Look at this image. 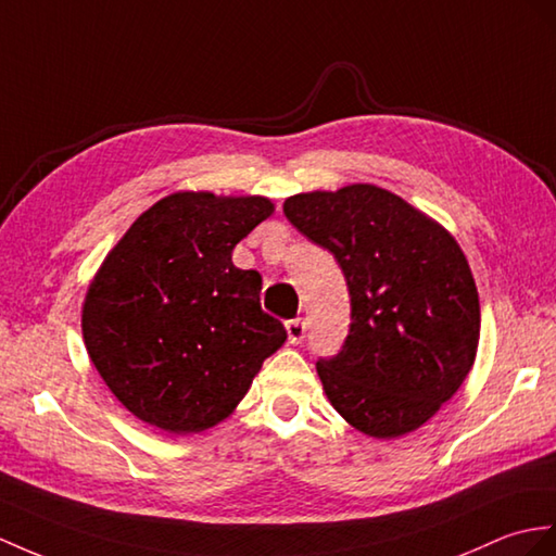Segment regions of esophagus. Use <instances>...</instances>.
Listing matches in <instances>:
<instances>
[{
    "label": "esophagus",
    "instance_id": "34e87169",
    "mask_svg": "<svg viewBox=\"0 0 556 556\" xmlns=\"http://www.w3.org/2000/svg\"><path fill=\"white\" fill-rule=\"evenodd\" d=\"M286 330H288V342L290 344H302L304 334H306V320L304 318H292V320L286 323Z\"/></svg>",
    "mask_w": 556,
    "mask_h": 556
}]
</instances>
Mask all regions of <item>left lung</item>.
Returning <instances> with one entry per match:
<instances>
[{
	"label": "left lung",
	"mask_w": 556,
	"mask_h": 556,
	"mask_svg": "<svg viewBox=\"0 0 556 556\" xmlns=\"http://www.w3.org/2000/svg\"><path fill=\"white\" fill-rule=\"evenodd\" d=\"M282 212L334 254L351 296L342 351L316 363L325 396L372 439L410 434L477 358L481 306L465 252L439 222L372 184L296 193Z\"/></svg>",
	"instance_id": "8db88e82"
}]
</instances>
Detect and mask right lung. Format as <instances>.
<instances>
[{
    "label": "right lung",
    "instance_id": "add662e5",
    "mask_svg": "<svg viewBox=\"0 0 556 556\" xmlns=\"http://www.w3.org/2000/svg\"><path fill=\"white\" fill-rule=\"evenodd\" d=\"M264 195L179 191L108 252L83 304V337L125 408L169 434L219 425L288 340L262 311V276L233 248L274 214Z\"/></svg>",
    "mask_w": 556,
    "mask_h": 556
}]
</instances>
